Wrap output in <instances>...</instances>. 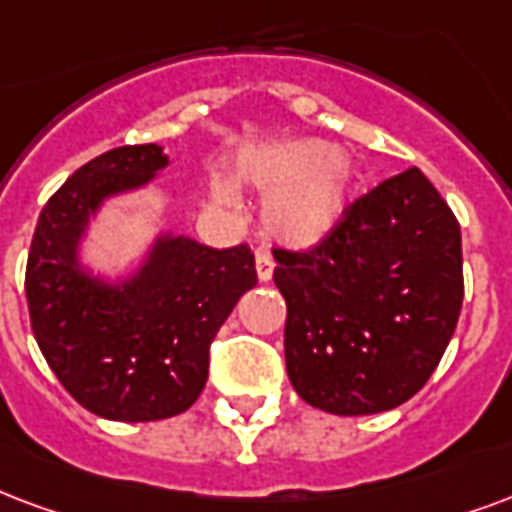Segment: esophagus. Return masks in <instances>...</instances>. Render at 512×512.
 I'll return each instance as SVG.
<instances>
[{"label": "esophagus", "instance_id": "obj_1", "mask_svg": "<svg viewBox=\"0 0 512 512\" xmlns=\"http://www.w3.org/2000/svg\"><path fill=\"white\" fill-rule=\"evenodd\" d=\"M274 257H271V252L268 249H257L255 252V271H257V279L260 282H268L271 276H274Z\"/></svg>", "mask_w": 512, "mask_h": 512}]
</instances>
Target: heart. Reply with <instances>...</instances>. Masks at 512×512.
Instances as JSON below:
<instances>
[{"instance_id":"b5f03b06","label":"heart","mask_w":512,"mask_h":512,"mask_svg":"<svg viewBox=\"0 0 512 512\" xmlns=\"http://www.w3.org/2000/svg\"><path fill=\"white\" fill-rule=\"evenodd\" d=\"M233 176L266 195L260 222L268 236L287 246H314L344 222L361 168L325 140H285L244 151ZM217 198L230 203L233 192L219 184Z\"/></svg>"}]
</instances>
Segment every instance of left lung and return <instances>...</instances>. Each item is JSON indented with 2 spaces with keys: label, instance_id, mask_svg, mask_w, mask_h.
Here are the masks:
<instances>
[{
  "label": "left lung",
  "instance_id": "1",
  "mask_svg": "<svg viewBox=\"0 0 512 512\" xmlns=\"http://www.w3.org/2000/svg\"><path fill=\"white\" fill-rule=\"evenodd\" d=\"M295 393L333 415L399 407L429 382L464 301L461 227L418 168L350 203L309 252L274 249Z\"/></svg>",
  "mask_w": 512,
  "mask_h": 512
}]
</instances>
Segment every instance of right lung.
Wrapping results in <instances>:
<instances>
[{"instance_id":"right-lung-1","label":"right lung","mask_w":512,"mask_h":512,"mask_svg":"<svg viewBox=\"0 0 512 512\" xmlns=\"http://www.w3.org/2000/svg\"><path fill=\"white\" fill-rule=\"evenodd\" d=\"M168 154L119 146L56 189L34 227L26 304L51 372L81 407L108 420L173 418L198 401L208 347L238 298L257 285L255 255L160 233L119 282L81 263V241L105 200L146 187Z\"/></svg>"}]
</instances>
